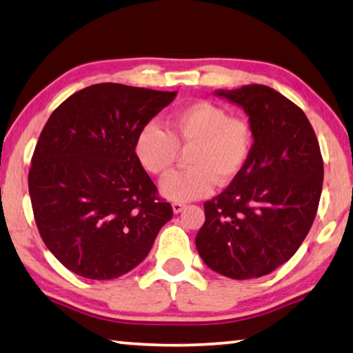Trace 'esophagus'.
Instances as JSON below:
<instances>
[{
  "mask_svg": "<svg viewBox=\"0 0 353 353\" xmlns=\"http://www.w3.org/2000/svg\"><path fill=\"white\" fill-rule=\"evenodd\" d=\"M185 207L187 205L182 204V202H172V212L174 213H181Z\"/></svg>",
  "mask_w": 353,
  "mask_h": 353,
  "instance_id": "1",
  "label": "esophagus"
}]
</instances>
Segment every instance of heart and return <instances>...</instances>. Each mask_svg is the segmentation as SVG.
<instances>
[{"instance_id":"b5f03b06","label":"heart","mask_w":353,"mask_h":353,"mask_svg":"<svg viewBox=\"0 0 353 353\" xmlns=\"http://www.w3.org/2000/svg\"><path fill=\"white\" fill-rule=\"evenodd\" d=\"M171 132L149 121L135 137L134 151L140 165L154 176L174 166L179 148L190 149V168L171 172L160 181L163 198L187 202L210 194L214 183L234 182L252 151V132L246 121L230 118L223 107L198 101L177 110L170 119Z\"/></svg>"}]
</instances>
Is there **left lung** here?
I'll use <instances>...</instances> for the list:
<instances>
[{
  "label": "left lung",
  "instance_id": "left-lung-1",
  "mask_svg": "<svg viewBox=\"0 0 353 353\" xmlns=\"http://www.w3.org/2000/svg\"><path fill=\"white\" fill-rule=\"evenodd\" d=\"M214 94L241 107L254 141L241 174L204 204L196 248L221 276L261 277L288 261L312 229L324 181L319 143L305 113L271 87Z\"/></svg>",
  "mask_w": 353,
  "mask_h": 353
}]
</instances>
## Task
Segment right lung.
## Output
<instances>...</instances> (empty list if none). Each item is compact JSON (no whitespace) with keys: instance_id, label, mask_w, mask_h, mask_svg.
Wrapping results in <instances>:
<instances>
[{"instance_id":"right-lung-1","label":"right lung","mask_w":353,"mask_h":353,"mask_svg":"<svg viewBox=\"0 0 353 353\" xmlns=\"http://www.w3.org/2000/svg\"><path fill=\"white\" fill-rule=\"evenodd\" d=\"M176 94L94 83L51 113L32 155L29 196L41 240L71 272L112 280L132 271L172 218L134 143Z\"/></svg>"}]
</instances>
